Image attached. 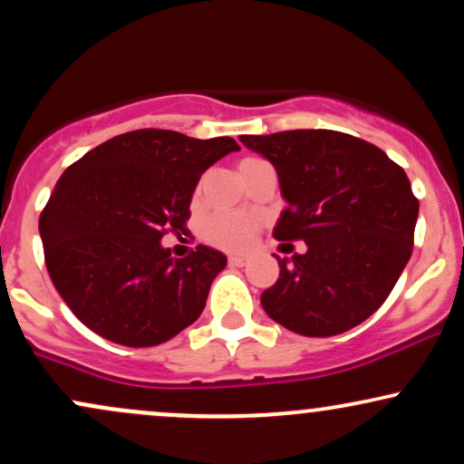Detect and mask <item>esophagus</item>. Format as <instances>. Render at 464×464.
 <instances>
[{
	"label": "esophagus",
	"mask_w": 464,
	"mask_h": 464,
	"mask_svg": "<svg viewBox=\"0 0 464 464\" xmlns=\"http://www.w3.org/2000/svg\"><path fill=\"white\" fill-rule=\"evenodd\" d=\"M244 264H246V257H242V255H231V257H228V266H237V268H242Z\"/></svg>",
	"instance_id": "obj_1"
}]
</instances>
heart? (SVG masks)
Here are the masks:
<instances>
[{
  "instance_id": "obj_1",
  "label": "heart",
  "mask_w": 464,
  "mask_h": 464,
  "mask_svg": "<svg viewBox=\"0 0 464 464\" xmlns=\"http://www.w3.org/2000/svg\"><path fill=\"white\" fill-rule=\"evenodd\" d=\"M259 165H268L262 159H242L237 165L239 177L250 172V169L259 168ZM198 194V191H196ZM259 222L253 216L246 214H216L202 227V237L211 246L231 250V253H239V250H246L253 242L255 233H257Z\"/></svg>"
}]
</instances>
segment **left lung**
I'll return each instance as SVG.
<instances>
[{"label": "left lung", "instance_id": "left-lung-1", "mask_svg": "<svg viewBox=\"0 0 464 464\" xmlns=\"http://www.w3.org/2000/svg\"><path fill=\"white\" fill-rule=\"evenodd\" d=\"M275 165L287 207L273 236L307 244L262 295L273 321L329 338L382 307L406 268L419 200L401 165L372 143L338 130L242 135Z\"/></svg>", "mask_w": 464, "mask_h": 464}]
</instances>
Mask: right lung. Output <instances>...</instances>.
Returning a JSON list of instances; mask_svg holds the SVG:
<instances>
[{"label": "right lung", "instance_id": "1", "mask_svg": "<svg viewBox=\"0 0 464 464\" xmlns=\"http://www.w3.org/2000/svg\"><path fill=\"white\" fill-rule=\"evenodd\" d=\"M233 150L239 146L231 137L141 129L69 165L39 231L52 284L80 323L140 349L174 338L200 316L227 257L198 244L174 259L161 237L185 233L200 174Z\"/></svg>", "mask_w": 464, "mask_h": 464}]
</instances>
